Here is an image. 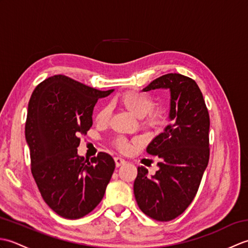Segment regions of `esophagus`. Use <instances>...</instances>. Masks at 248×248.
Here are the masks:
<instances>
[{
    "instance_id": "34e87169",
    "label": "esophagus",
    "mask_w": 248,
    "mask_h": 248,
    "mask_svg": "<svg viewBox=\"0 0 248 248\" xmlns=\"http://www.w3.org/2000/svg\"><path fill=\"white\" fill-rule=\"evenodd\" d=\"M115 164H116V167H120L121 165L125 164V161L124 159H121V157H115Z\"/></svg>"
}]
</instances>
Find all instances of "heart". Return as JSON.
Returning a JSON list of instances; mask_svg holds the SVG:
<instances>
[{"instance_id": "obj_1", "label": "heart", "mask_w": 248, "mask_h": 248, "mask_svg": "<svg viewBox=\"0 0 248 248\" xmlns=\"http://www.w3.org/2000/svg\"><path fill=\"white\" fill-rule=\"evenodd\" d=\"M121 108L128 113L132 114L136 118L140 119V127L148 132H159L165 129L170 124V113L167 108L159 107L155 108V100L135 91H128L120 94L118 99ZM110 118V108L108 105L101 108L96 115V121L99 124H107ZM115 149L128 154L132 149L128 140L123 136H117L113 140Z\"/></svg>"}]
</instances>
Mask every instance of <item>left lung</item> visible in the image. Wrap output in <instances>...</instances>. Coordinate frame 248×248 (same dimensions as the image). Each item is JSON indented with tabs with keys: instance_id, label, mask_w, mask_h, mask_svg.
<instances>
[{
	"instance_id": "left-lung-1",
	"label": "left lung",
	"mask_w": 248,
	"mask_h": 248,
	"mask_svg": "<svg viewBox=\"0 0 248 248\" xmlns=\"http://www.w3.org/2000/svg\"><path fill=\"white\" fill-rule=\"evenodd\" d=\"M156 88L170 91L171 123L147 147L159 159V170L149 177L146 167H139L133 188L141 211L168 222L186 211L197 194L210 157V116L193 78L167 73L143 91Z\"/></svg>"
}]
</instances>
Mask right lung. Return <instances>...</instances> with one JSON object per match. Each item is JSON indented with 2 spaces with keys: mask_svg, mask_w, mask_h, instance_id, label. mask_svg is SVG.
<instances>
[{
  "mask_svg": "<svg viewBox=\"0 0 248 248\" xmlns=\"http://www.w3.org/2000/svg\"><path fill=\"white\" fill-rule=\"evenodd\" d=\"M112 92L59 75L39 83L31 93L25 123L31 175L46 203L62 217L91 213L112 178L115 162L108 154L87 160L77 149L80 136L93 125L94 104Z\"/></svg>",
  "mask_w": 248,
  "mask_h": 248,
  "instance_id": "1",
  "label": "right lung"
}]
</instances>
